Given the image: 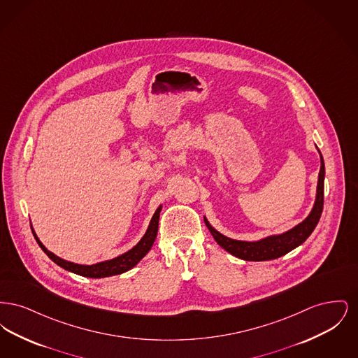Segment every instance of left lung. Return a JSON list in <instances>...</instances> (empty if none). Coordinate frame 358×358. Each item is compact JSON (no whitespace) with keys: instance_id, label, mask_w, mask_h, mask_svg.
I'll return each instance as SVG.
<instances>
[{"instance_id":"left-lung-1","label":"left lung","mask_w":358,"mask_h":358,"mask_svg":"<svg viewBox=\"0 0 358 358\" xmlns=\"http://www.w3.org/2000/svg\"><path fill=\"white\" fill-rule=\"evenodd\" d=\"M318 153L321 157V169L318 174L315 203L310 215L303 222H299L294 228L279 235H271L256 241H244V240H235V238L224 236L219 231H216L204 217L205 225L208 227L209 232L217 241V244L231 255L236 256L243 260H250V262H264V260L276 259L289 254V251L301 245L317 227L324 209V157L320 150Z\"/></svg>"}]
</instances>
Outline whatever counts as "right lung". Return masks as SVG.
<instances>
[{"label":"right lung","instance_id":"1","mask_svg":"<svg viewBox=\"0 0 358 358\" xmlns=\"http://www.w3.org/2000/svg\"><path fill=\"white\" fill-rule=\"evenodd\" d=\"M162 206H158L157 210L154 212L153 217L150 220V224L148 227L146 234L143 235V238L138 241L136 247H133L130 251L117 256L114 259L110 260H104L99 262L91 266H85V264H76L72 262H67L59 256L52 254L51 251H48L44 244L38 240L37 235L34 234V228H32V234H34L36 241L38 243L40 248L47 254V256L51 259L52 262H55L57 266H60L62 268L67 270L69 273H76L80 276H87V278H106V276H113V275H120V273H126L129 270H131L134 266L139 263V260L146 255L150 248L153 247L154 240L157 238V232H158V220H159V212H161Z\"/></svg>","mask_w":358,"mask_h":358}]
</instances>
